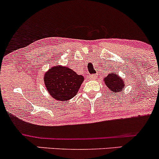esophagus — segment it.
Masks as SVG:
<instances>
[{
	"mask_svg": "<svg viewBox=\"0 0 159 159\" xmlns=\"http://www.w3.org/2000/svg\"><path fill=\"white\" fill-rule=\"evenodd\" d=\"M96 78H97V75H89V78L91 80L95 79Z\"/></svg>",
	"mask_w": 159,
	"mask_h": 159,
	"instance_id": "obj_1",
	"label": "esophagus"
}]
</instances>
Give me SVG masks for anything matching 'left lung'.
<instances>
[{
    "mask_svg": "<svg viewBox=\"0 0 159 159\" xmlns=\"http://www.w3.org/2000/svg\"><path fill=\"white\" fill-rule=\"evenodd\" d=\"M103 81L110 93H120V92L123 91V89L125 87V79L121 78L115 71L110 72L108 75L104 77Z\"/></svg>",
    "mask_w": 159,
    "mask_h": 159,
    "instance_id": "obj_1",
    "label": "left lung"
}]
</instances>
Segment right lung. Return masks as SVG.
I'll return each mask as SVG.
<instances>
[{"label":"right lung","mask_w":159,"mask_h":159,"mask_svg":"<svg viewBox=\"0 0 159 159\" xmlns=\"http://www.w3.org/2000/svg\"><path fill=\"white\" fill-rule=\"evenodd\" d=\"M83 75L67 66H52L43 75L47 91L57 101L69 100L75 97L83 83Z\"/></svg>","instance_id":"1"}]
</instances>
